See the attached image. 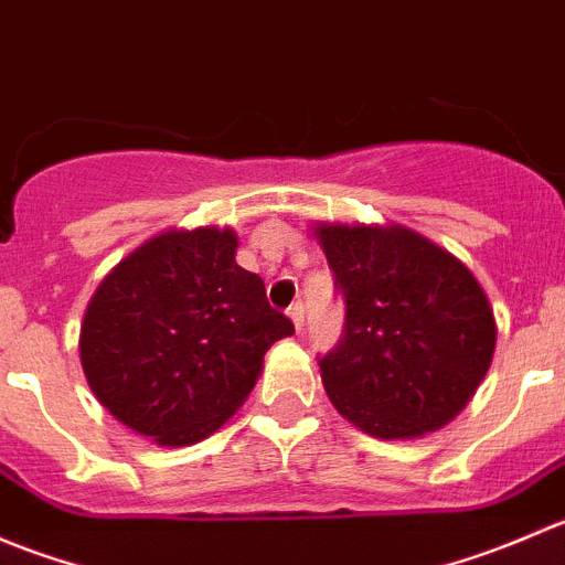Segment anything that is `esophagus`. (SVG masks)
Segmentation results:
<instances>
[{
	"mask_svg": "<svg viewBox=\"0 0 565 565\" xmlns=\"http://www.w3.org/2000/svg\"><path fill=\"white\" fill-rule=\"evenodd\" d=\"M287 317L292 319L295 330H298V333H300V328H303V303H292V306H289Z\"/></svg>",
	"mask_w": 565,
	"mask_h": 565,
	"instance_id": "34e87169",
	"label": "esophagus"
}]
</instances>
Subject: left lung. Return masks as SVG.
I'll return each mask as SVG.
<instances>
[{
    "label": "left lung",
    "mask_w": 565,
    "mask_h": 565,
    "mask_svg": "<svg viewBox=\"0 0 565 565\" xmlns=\"http://www.w3.org/2000/svg\"><path fill=\"white\" fill-rule=\"evenodd\" d=\"M344 292V339L319 361L333 407L380 440H415L467 407L487 377L498 324L451 250L402 224H315Z\"/></svg>",
    "instance_id": "left-lung-1"
}]
</instances>
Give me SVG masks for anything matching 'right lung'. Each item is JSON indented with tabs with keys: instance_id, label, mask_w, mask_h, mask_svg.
<instances>
[{
	"instance_id": "right-lung-1",
	"label": "right lung",
	"mask_w": 565,
	"mask_h": 565,
	"mask_svg": "<svg viewBox=\"0 0 565 565\" xmlns=\"http://www.w3.org/2000/svg\"><path fill=\"white\" fill-rule=\"evenodd\" d=\"M235 254L230 226L167 230L119 259L84 311L78 355L89 391L163 448L221 429L273 341L295 333Z\"/></svg>"
}]
</instances>
